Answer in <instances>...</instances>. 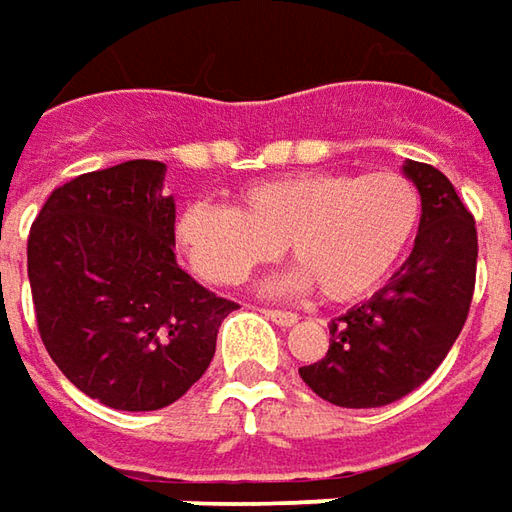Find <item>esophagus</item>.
<instances>
[{"label": "esophagus", "mask_w": 512, "mask_h": 512, "mask_svg": "<svg viewBox=\"0 0 512 512\" xmlns=\"http://www.w3.org/2000/svg\"><path fill=\"white\" fill-rule=\"evenodd\" d=\"M270 322H276L279 327H293L299 322V316L296 313H290V310H262Z\"/></svg>", "instance_id": "esophagus-1"}]
</instances>
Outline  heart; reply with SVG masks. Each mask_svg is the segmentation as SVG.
Returning a JSON list of instances; mask_svg holds the SVG:
<instances>
[{"label":"heart","mask_w":512,"mask_h":512,"mask_svg":"<svg viewBox=\"0 0 512 512\" xmlns=\"http://www.w3.org/2000/svg\"><path fill=\"white\" fill-rule=\"evenodd\" d=\"M422 227V193L396 170L287 173L242 187L236 207L196 199L179 210L176 245L210 285H242L290 250L299 262L273 290L319 287L327 302L370 296L396 273Z\"/></svg>","instance_id":"b5f03b06"}]
</instances>
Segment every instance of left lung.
Here are the masks:
<instances>
[{
	"mask_svg": "<svg viewBox=\"0 0 512 512\" xmlns=\"http://www.w3.org/2000/svg\"><path fill=\"white\" fill-rule=\"evenodd\" d=\"M422 193V227L390 282L330 322L325 359L299 367L339 407H384L424 384L462 333L476 285V222L442 170L407 159Z\"/></svg>",
	"mask_w": 512,
	"mask_h": 512,
	"instance_id": "left-lung-1",
	"label": "left lung"
}]
</instances>
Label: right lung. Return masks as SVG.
I'll list each match as a JSON object with an SVG mask.
<instances>
[{
    "instance_id": "add662e5",
    "label": "right lung",
    "mask_w": 512,
    "mask_h": 512,
    "mask_svg": "<svg viewBox=\"0 0 512 512\" xmlns=\"http://www.w3.org/2000/svg\"><path fill=\"white\" fill-rule=\"evenodd\" d=\"M165 165L133 159L56 187L28 236L39 336L85 396L159 410L205 376L236 302L176 265Z\"/></svg>"
}]
</instances>
